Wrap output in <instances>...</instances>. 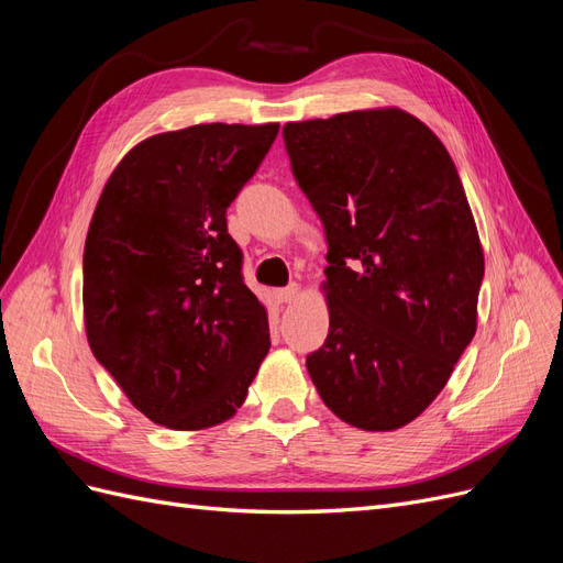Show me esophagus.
I'll use <instances>...</instances> for the list:
<instances>
[{"label": "esophagus", "instance_id": "obj_1", "mask_svg": "<svg viewBox=\"0 0 563 563\" xmlns=\"http://www.w3.org/2000/svg\"><path fill=\"white\" fill-rule=\"evenodd\" d=\"M298 294H300V286L298 284H288L286 288H279L277 298H279V302H294L298 298Z\"/></svg>", "mask_w": 563, "mask_h": 563}]
</instances>
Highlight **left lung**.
Instances as JSON below:
<instances>
[{
  "mask_svg": "<svg viewBox=\"0 0 563 563\" xmlns=\"http://www.w3.org/2000/svg\"><path fill=\"white\" fill-rule=\"evenodd\" d=\"M327 232L329 335L308 373L331 411L385 432L444 389L476 331L484 253L446 147L401 110L284 126Z\"/></svg>",
  "mask_w": 563,
  "mask_h": 563,
  "instance_id": "1",
  "label": "left lung"
}]
</instances>
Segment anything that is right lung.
<instances>
[{
	"label": "right lung",
	"instance_id": "1",
	"mask_svg": "<svg viewBox=\"0 0 563 563\" xmlns=\"http://www.w3.org/2000/svg\"><path fill=\"white\" fill-rule=\"evenodd\" d=\"M277 131L197 124L152 135L98 199L84 244L89 345L152 422L201 430L228 420L269 350L225 213Z\"/></svg>",
	"mask_w": 563,
	"mask_h": 563
}]
</instances>
